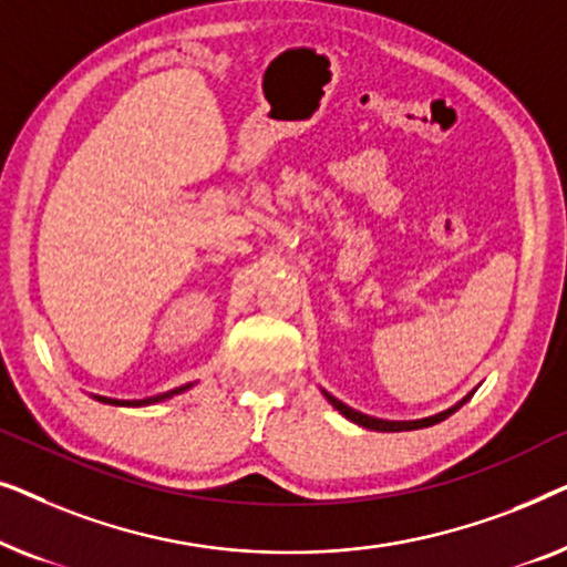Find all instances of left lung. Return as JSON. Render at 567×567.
<instances>
[{
    "label": "left lung",
    "instance_id": "obj_1",
    "mask_svg": "<svg viewBox=\"0 0 567 567\" xmlns=\"http://www.w3.org/2000/svg\"><path fill=\"white\" fill-rule=\"evenodd\" d=\"M322 394L324 398H328V402L332 408L338 410L340 415H346L348 421L351 423H355V425H363V429H369V431H382V433H398V431H415V429H429V425H436V423H441V421H446L449 415L452 413H456V410H460L464 402H470V398L472 394H475V390H472L467 398H462L460 402H456V405H452L449 410H441V413H436V415H429V417H421V421H382V417H371V415H363V413H359V410H353V408H348L346 402H340L338 398H332L330 392H324L322 390Z\"/></svg>",
    "mask_w": 567,
    "mask_h": 567
}]
</instances>
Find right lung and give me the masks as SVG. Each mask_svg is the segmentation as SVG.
I'll use <instances>...</instances> for the list:
<instances>
[{
    "label": "right lung",
    "instance_id": "1",
    "mask_svg": "<svg viewBox=\"0 0 567 567\" xmlns=\"http://www.w3.org/2000/svg\"><path fill=\"white\" fill-rule=\"evenodd\" d=\"M193 384H183V386H175V390L169 392H162V394H154V398H144V400H115V398H103V394H92L97 402H105V405H118V408H142V405H154V402H165L169 398H175V394H181L185 390H190Z\"/></svg>",
    "mask_w": 567,
    "mask_h": 567
}]
</instances>
